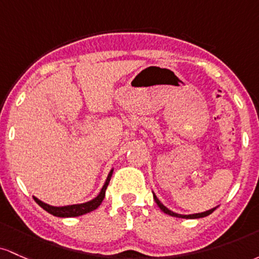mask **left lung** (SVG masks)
<instances>
[{"mask_svg": "<svg viewBox=\"0 0 259 259\" xmlns=\"http://www.w3.org/2000/svg\"><path fill=\"white\" fill-rule=\"evenodd\" d=\"M154 199H155L156 204L159 205V208H160L161 210L164 211L165 214H168V215H171V217H176V218H185V219H198V218H204V217L209 215V214H211V213H213V211L215 210V209H217V207H215V208L210 209V210L203 211V213H198V214H191V215H181V214H176V213H174V211L168 210V209H167L166 207H165L164 204H161V203H160V200H159L158 198H156V196H154Z\"/></svg>", "mask_w": 259, "mask_h": 259, "instance_id": "1", "label": "left lung"}]
</instances>
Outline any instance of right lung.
<instances>
[{"instance_id": "1", "label": "right lung", "mask_w": 259, "mask_h": 259, "mask_svg": "<svg viewBox=\"0 0 259 259\" xmlns=\"http://www.w3.org/2000/svg\"><path fill=\"white\" fill-rule=\"evenodd\" d=\"M112 171H110L109 176H107L106 179V182L105 185L103 186V188H101L100 193L98 194V197H95L93 200H89V202L87 203H83V204H74V205H66V207H52V205H49L46 204V203L41 202V200H39L37 198L34 197V200L37 203V204L40 205L42 209H45L48 213L52 214V215L55 217H60V218H72V217H79V215H83V214H87V213H91V211L95 210L99 205L101 204V202H103V199L105 198V191L107 188V185H109L110 180H111V176H112Z\"/></svg>"}]
</instances>
